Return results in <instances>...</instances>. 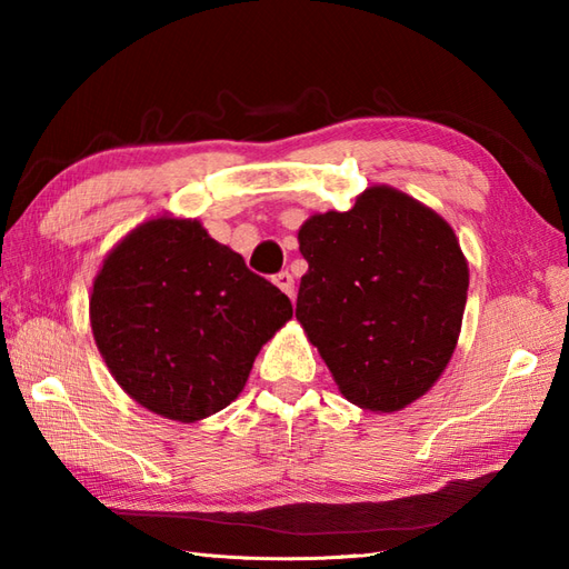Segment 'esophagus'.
Masks as SVG:
<instances>
[{
  "label": "esophagus",
  "mask_w": 569,
  "mask_h": 569,
  "mask_svg": "<svg viewBox=\"0 0 569 569\" xmlns=\"http://www.w3.org/2000/svg\"><path fill=\"white\" fill-rule=\"evenodd\" d=\"M273 283H276L278 288H281L283 293H288V298H291V300L296 298V281H293V276L288 273V271L276 273V276H273Z\"/></svg>",
  "instance_id": "esophagus-1"
}]
</instances>
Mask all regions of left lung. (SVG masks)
<instances>
[{
  "label": "left lung",
  "instance_id": "obj_1",
  "mask_svg": "<svg viewBox=\"0 0 569 569\" xmlns=\"http://www.w3.org/2000/svg\"><path fill=\"white\" fill-rule=\"evenodd\" d=\"M296 318L342 396L359 408L413 403L450 361L467 306L469 271L440 214L377 186L347 212L300 227Z\"/></svg>",
  "mask_w": 569,
  "mask_h": 569
}]
</instances>
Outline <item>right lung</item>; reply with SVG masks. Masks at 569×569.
<instances>
[{
    "instance_id": "1",
    "label": "right lung",
    "mask_w": 569,
    "mask_h": 569,
    "mask_svg": "<svg viewBox=\"0 0 569 569\" xmlns=\"http://www.w3.org/2000/svg\"><path fill=\"white\" fill-rule=\"evenodd\" d=\"M293 306L198 220L137 227L94 278L90 322L117 383L143 408L192 422L227 408Z\"/></svg>"
}]
</instances>
